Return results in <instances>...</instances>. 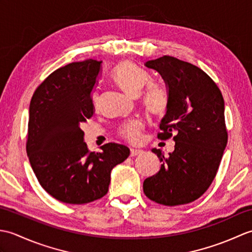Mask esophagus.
<instances>
[{
	"mask_svg": "<svg viewBox=\"0 0 252 252\" xmlns=\"http://www.w3.org/2000/svg\"><path fill=\"white\" fill-rule=\"evenodd\" d=\"M143 152L140 151V149H131L130 151V155L131 157H135V156H138V155H141Z\"/></svg>",
	"mask_w": 252,
	"mask_h": 252,
	"instance_id": "1",
	"label": "esophagus"
}]
</instances>
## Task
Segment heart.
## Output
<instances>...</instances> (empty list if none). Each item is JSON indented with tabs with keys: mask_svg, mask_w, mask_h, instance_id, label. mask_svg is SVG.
<instances>
[{
	"mask_svg": "<svg viewBox=\"0 0 252 252\" xmlns=\"http://www.w3.org/2000/svg\"><path fill=\"white\" fill-rule=\"evenodd\" d=\"M112 79L121 89L132 96L141 94V103L152 115L162 117L167 114L170 107V93L162 83L151 81V74L145 69L138 67L131 62H121L118 63L112 73ZM94 106L98 103V94L92 95ZM144 121L142 119H132L119 126L118 133L123 138L132 144H136L142 140L144 130Z\"/></svg>",
	"mask_w": 252,
	"mask_h": 252,
	"instance_id": "obj_1",
	"label": "heart"
}]
</instances>
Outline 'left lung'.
<instances>
[{"label": "left lung", "mask_w": 252, "mask_h": 252, "mask_svg": "<svg viewBox=\"0 0 252 252\" xmlns=\"http://www.w3.org/2000/svg\"><path fill=\"white\" fill-rule=\"evenodd\" d=\"M145 65L161 74L169 89L158 138L173 137L175 145L169 157L153 149L162 164L144 181V194L163 206L185 205L205 194L217 175L227 144L224 99L217 83L190 63L165 55Z\"/></svg>", "instance_id": "8db88e82"}]
</instances>
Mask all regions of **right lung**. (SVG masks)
<instances>
[{"label": "right lung", "instance_id": "add662e5", "mask_svg": "<svg viewBox=\"0 0 252 252\" xmlns=\"http://www.w3.org/2000/svg\"><path fill=\"white\" fill-rule=\"evenodd\" d=\"M100 61L76 62L56 69L30 101L26 149L40 185L55 199L82 205L108 191L111 169L129 157V148L105 144L91 152L82 122L94 114L91 93Z\"/></svg>", "mask_w": 252, "mask_h": 252}]
</instances>
